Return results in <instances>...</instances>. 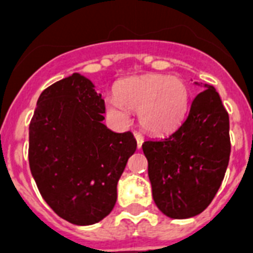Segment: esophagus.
I'll use <instances>...</instances> for the list:
<instances>
[{
  "mask_svg": "<svg viewBox=\"0 0 253 253\" xmlns=\"http://www.w3.org/2000/svg\"><path fill=\"white\" fill-rule=\"evenodd\" d=\"M135 139H136V144H138V148H142V144L144 142V138L139 132H135Z\"/></svg>",
  "mask_w": 253,
  "mask_h": 253,
  "instance_id": "1",
  "label": "esophagus"
}]
</instances>
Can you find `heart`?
I'll return each mask as SVG.
<instances>
[{
  "label": "heart",
  "instance_id": "b5f03b06",
  "mask_svg": "<svg viewBox=\"0 0 253 253\" xmlns=\"http://www.w3.org/2000/svg\"><path fill=\"white\" fill-rule=\"evenodd\" d=\"M188 85L178 77L143 75L118 83L115 97L109 98L106 109L115 118L126 121L128 110L138 111L144 130L164 135L178 128L189 109Z\"/></svg>",
  "mask_w": 253,
  "mask_h": 253
}]
</instances>
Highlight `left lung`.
<instances>
[{
    "instance_id": "left-lung-1",
    "label": "left lung",
    "mask_w": 253,
    "mask_h": 253,
    "mask_svg": "<svg viewBox=\"0 0 253 253\" xmlns=\"http://www.w3.org/2000/svg\"><path fill=\"white\" fill-rule=\"evenodd\" d=\"M204 86L193 99L185 122L168 138L147 140L152 197L159 210L172 219H186L211 204L230 160V119L218 91Z\"/></svg>"
}]
</instances>
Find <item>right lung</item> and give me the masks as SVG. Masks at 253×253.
<instances>
[{
	"label": "right lung",
	"instance_id": "right-lung-1",
	"mask_svg": "<svg viewBox=\"0 0 253 253\" xmlns=\"http://www.w3.org/2000/svg\"><path fill=\"white\" fill-rule=\"evenodd\" d=\"M103 113L94 84L73 73L39 95L30 123L29 163L38 189L57 215L77 226L110 214L136 151L134 135L107 128Z\"/></svg>",
	"mask_w": 253,
	"mask_h": 253
}]
</instances>
